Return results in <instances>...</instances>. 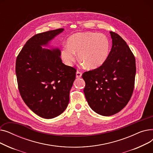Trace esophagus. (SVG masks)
<instances>
[{"label": "esophagus", "mask_w": 153, "mask_h": 153, "mask_svg": "<svg viewBox=\"0 0 153 153\" xmlns=\"http://www.w3.org/2000/svg\"><path fill=\"white\" fill-rule=\"evenodd\" d=\"M81 76H82V72L77 71L76 72V77L77 78H79V77H81Z\"/></svg>", "instance_id": "34e87169"}]
</instances>
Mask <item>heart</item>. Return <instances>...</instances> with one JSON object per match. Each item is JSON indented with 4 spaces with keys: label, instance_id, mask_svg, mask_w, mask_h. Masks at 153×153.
I'll return each instance as SVG.
<instances>
[{
    "label": "heart",
    "instance_id": "heart-1",
    "mask_svg": "<svg viewBox=\"0 0 153 153\" xmlns=\"http://www.w3.org/2000/svg\"><path fill=\"white\" fill-rule=\"evenodd\" d=\"M68 46L61 51L62 60L67 65L72 66L76 61V55L86 68L96 69L105 62L110 48L108 37L102 33L93 32H79L71 35Z\"/></svg>",
    "mask_w": 153,
    "mask_h": 153
}]
</instances>
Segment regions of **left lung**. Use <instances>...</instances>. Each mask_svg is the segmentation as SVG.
I'll list each match as a JSON object with an SVG mask.
<instances>
[{
  "label": "left lung",
  "instance_id": "left-lung-1",
  "mask_svg": "<svg viewBox=\"0 0 153 153\" xmlns=\"http://www.w3.org/2000/svg\"><path fill=\"white\" fill-rule=\"evenodd\" d=\"M112 46L105 62L82 77L84 92L90 107L103 116L113 115L130 101L136 74L134 56L125 40L110 31Z\"/></svg>",
  "mask_w": 153,
  "mask_h": 153
}]
</instances>
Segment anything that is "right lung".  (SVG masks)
<instances>
[{
  "mask_svg": "<svg viewBox=\"0 0 153 153\" xmlns=\"http://www.w3.org/2000/svg\"><path fill=\"white\" fill-rule=\"evenodd\" d=\"M63 30L58 28L32 36L16 59L15 72L23 100L35 114L46 119L58 117L66 110L76 79V69L62 63L59 49L42 47Z\"/></svg>",
  "mask_w": 153,
  "mask_h": 153,
  "instance_id": "right-lung-1",
  "label": "right lung"
}]
</instances>
